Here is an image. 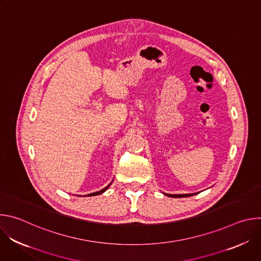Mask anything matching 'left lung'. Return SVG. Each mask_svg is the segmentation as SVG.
I'll use <instances>...</instances> for the list:
<instances>
[{"label": "left lung", "instance_id": "obj_1", "mask_svg": "<svg viewBox=\"0 0 261 261\" xmlns=\"http://www.w3.org/2000/svg\"><path fill=\"white\" fill-rule=\"evenodd\" d=\"M165 195L169 196V197H174V198H180V197H188V196H192V195H195L197 193H193V194H167V193H164Z\"/></svg>", "mask_w": 261, "mask_h": 261}]
</instances>
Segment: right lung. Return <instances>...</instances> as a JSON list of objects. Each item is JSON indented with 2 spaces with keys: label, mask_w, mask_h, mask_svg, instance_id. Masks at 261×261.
<instances>
[{
  "label": "right lung",
  "mask_w": 261,
  "mask_h": 261,
  "mask_svg": "<svg viewBox=\"0 0 261 261\" xmlns=\"http://www.w3.org/2000/svg\"><path fill=\"white\" fill-rule=\"evenodd\" d=\"M110 184H111V182H110ZM110 184H109V185H107L104 189H102V190H100V191H98V192H94V193L88 194V196H95V195H99V194H102L103 192H105V191L108 189V187H109V186H110ZM85 196H87V195H85Z\"/></svg>",
  "instance_id": "1"
}]
</instances>
